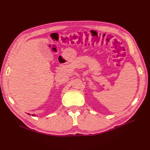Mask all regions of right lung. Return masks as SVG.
Instances as JSON below:
<instances>
[{
    "label": "right lung",
    "mask_w": 150,
    "mask_h": 150,
    "mask_svg": "<svg viewBox=\"0 0 150 150\" xmlns=\"http://www.w3.org/2000/svg\"><path fill=\"white\" fill-rule=\"evenodd\" d=\"M28 115H30V114H28ZM32 116H35V115H32Z\"/></svg>",
    "instance_id": "add662e5"
}]
</instances>
